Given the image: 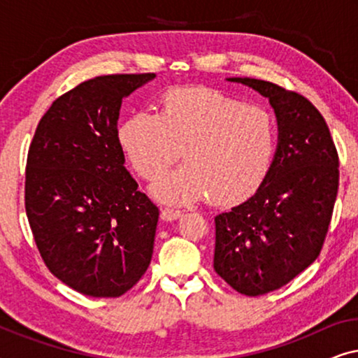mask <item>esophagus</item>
I'll list each match as a JSON object with an SVG mask.
<instances>
[{
    "label": "esophagus",
    "mask_w": 358,
    "mask_h": 358,
    "mask_svg": "<svg viewBox=\"0 0 358 358\" xmlns=\"http://www.w3.org/2000/svg\"><path fill=\"white\" fill-rule=\"evenodd\" d=\"M180 215H182L180 210H174V208L161 210V220H164V222H173V220H178Z\"/></svg>",
    "instance_id": "1"
}]
</instances>
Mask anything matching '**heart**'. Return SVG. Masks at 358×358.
Masks as SVG:
<instances>
[{"label": "heart", "instance_id": "b5f03b06", "mask_svg": "<svg viewBox=\"0 0 358 358\" xmlns=\"http://www.w3.org/2000/svg\"><path fill=\"white\" fill-rule=\"evenodd\" d=\"M125 158L141 179L153 180L179 158L187 163L164 174L153 194L168 203L207 195L233 203L251 197L266 180L277 146V122L261 104L205 87L166 92L161 112L140 109L119 130Z\"/></svg>", "mask_w": 358, "mask_h": 358}]
</instances>
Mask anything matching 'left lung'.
Wrapping results in <instances>:
<instances>
[{"label": "left lung", "instance_id": "obj_1", "mask_svg": "<svg viewBox=\"0 0 358 358\" xmlns=\"http://www.w3.org/2000/svg\"><path fill=\"white\" fill-rule=\"evenodd\" d=\"M268 97L278 120L272 168L257 192L215 217L213 268L248 296L278 290L320 256L339 189V155L305 96L254 78H229Z\"/></svg>", "mask_w": 358, "mask_h": 358}]
</instances>
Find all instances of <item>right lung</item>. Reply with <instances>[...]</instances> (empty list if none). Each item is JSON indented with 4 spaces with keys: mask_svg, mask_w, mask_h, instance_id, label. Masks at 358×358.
I'll return each mask as SVG.
<instances>
[{
    "mask_svg": "<svg viewBox=\"0 0 358 358\" xmlns=\"http://www.w3.org/2000/svg\"><path fill=\"white\" fill-rule=\"evenodd\" d=\"M155 73L87 80L53 101L29 146L24 203L48 271L73 290L117 298L145 275L159 210L125 169L122 99Z\"/></svg>",
    "mask_w": 358,
    "mask_h": 358,
    "instance_id": "right-lung-1",
    "label": "right lung"
}]
</instances>
